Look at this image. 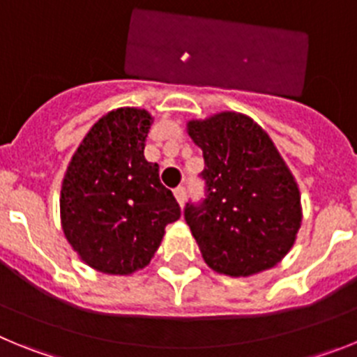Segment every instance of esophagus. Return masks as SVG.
Returning <instances> with one entry per match:
<instances>
[{"mask_svg": "<svg viewBox=\"0 0 357 357\" xmlns=\"http://www.w3.org/2000/svg\"><path fill=\"white\" fill-rule=\"evenodd\" d=\"M173 195H175L176 202H178L181 206H184V202H185V188H184V185H178V188L173 191Z\"/></svg>", "mask_w": 357, "mask_h": 357, "instance_id": "1", "label": "esophagus"}]
</instances>
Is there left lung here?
I'll return each mask as SVG.
<instances>
[{
  "label": "left lung",
  "instance_id": "1",
  "mask_svg": "<svg viewBox=\"0 0 357 357\" xmlns=\"http://www.w3.org/2000/svg\"><path fill=\"white\" fill-rule=\"evenodd\" d=\"M204 151L206 198L184 218L214 272L248 277L275 266L302 223L301 191L263 128L239 112L188 123Z\"/></svg>",
  "mask_w": 357,
  "mask_h": 357
}]
</instances>
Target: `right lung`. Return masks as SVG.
Listing matches in <instances>:
<instances>
[{
	"mask_svg": "<svg viewBox=\"0 0 357 357\" xmlns=\"http://www.w3.org/2000/svg\"><path fill=\"white\" fill-rule=\"evenodd\" d=\"M148 110L121 107L98 119L77 148L61 189L66 239L91 268L128 275L146 266L181 207L144 159Z\"/></svg>",
	"mask_w": 357,
	"mask_h": 357,
	"instance_id": "1",
	"label": "right lung"
}]
</instances>
